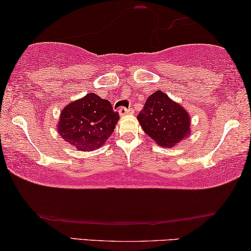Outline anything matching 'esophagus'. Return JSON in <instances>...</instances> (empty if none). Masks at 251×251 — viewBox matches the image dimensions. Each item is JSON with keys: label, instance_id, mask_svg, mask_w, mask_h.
<instances>
[{"label": "esophagus", "instance_id": "34e87169", "mask_svg": "<svg viewBox=\"0 0 251 251\" xmlns=\"http://www.w3.org/2000/svg\"><path fill=\"white\" fill-rule=\"evenodd\" d=\"M131 112H132V110L126 109L125 106H121V108L119 109V114H120V116H125V114H129Z\"/></svg>", "mask_w": 251, "mask_h": 251}]
</instances>
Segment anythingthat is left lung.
Instances as JSON below:
<instances>
[{
  "mask_svg": "<svg viewBox=\"0 0 251 251\" xmlns=\"http://www.w3.org/2000/svg\"><path fill=\"white\" fill-rule=\"evenodd\" d=\"M138 120L143 131L161 147H174L190 134L187 111L161 91L148 98Z\"/></svg>",
  "mask_w": 251,
  "mask_h": 251,
  "instance_id": "left-lung-1",
  "label": "left lung"
}]
</instances>
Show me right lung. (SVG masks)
<instances>
[{"label": "right lung", "instance_id": "add662e5", "mask_svg": "<svg viewBox=\"0 0 251 251\" xmlns=\"http://www.w3.org/2000/svg\"><path fill=\"white\" fill-rule=\"evenodd\" d=\"M118 120L119 113L108 100L88 93L62 110L57 132L77 150L92 151L103 146Z\"/></svg>", "mask_w": 251, "mask_h": 251}]
</instances>
